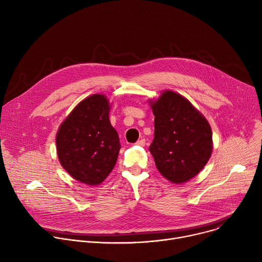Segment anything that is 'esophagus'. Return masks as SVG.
<instances>
[{"label": "esophagus", "mask_w": 262, "mask_h": 262, "mask_svg": "<svg viewBox=\"0 0 262 262\" xmlns=\"http://www.w3.org/2000/svg\"><path fill=\"white\" fill-rule=\"evenodd\" d=\"M136 144L139 145V146H145V140H144V139H141V140L137 141Z\"/></svg>", "instance_id": "obj_1"}]
</instances>
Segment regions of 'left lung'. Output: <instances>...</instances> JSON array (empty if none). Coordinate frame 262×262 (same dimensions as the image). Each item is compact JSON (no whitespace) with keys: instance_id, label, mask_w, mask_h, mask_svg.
<instances>
[{"instance_id":"1","label":"left lung","mask_w":262,"mask_h":262,"mask_svg":"<svg viewBox=\"0 0 262 262\" xmlns=\"http://www.w3.org/2000/svg\"><path fill=\"white\" fill-rule=\"evenodd\" d=\"M155 138L149 147L160 173L174 183L196 176L212 152L209 123L194 105L173 91L151 101Z\"/></svg>"}]
</instances>
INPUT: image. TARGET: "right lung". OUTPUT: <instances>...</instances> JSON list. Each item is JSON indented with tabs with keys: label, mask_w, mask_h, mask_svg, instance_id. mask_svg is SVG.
I'll return each mask as SVG.
<instances>
[{
	"label": "right lung",
	"mask_w": 262,
	"mask_h": 262,
	"mask_svg": "<svg viewBox=\"0 0 262 262\" xmlns=\"http://www.w3.org/2000/svg\"><path fill=\"white\" fill-rule=\"evenodd\" d=\"M108 112L107 98L93 94L72 110L57 133L60 164L74 179L89 185H97L106 178L121 148Z\"/></svg>",
	"instance_id": "1"
}]
</instances>
